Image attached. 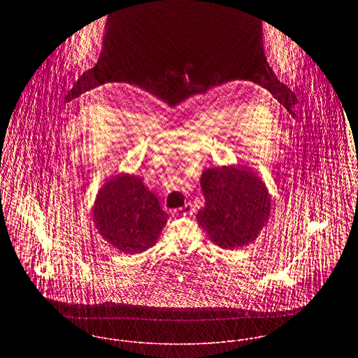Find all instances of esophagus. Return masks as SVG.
Here are the masks:
<instances>
[{"label":"esophagus","mask_w":358,"mask_h":358,"mask_svg":"<svg viewBox=\"0 0 358 358\" xmlns=\"http://www.w3.org/2000/svg\"><path fill=\"white\" fill-rule=\"evenodd\" d=\"M193 210H194L193 205L190 204V203H187L185 206L178 208L175 212H176L178 215H182V216H189V215H192V213H193Z\"/></svg>","instance_id":"34e87169"}]
</instances>
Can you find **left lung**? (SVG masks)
<instances>
[{
  "mask_svg": "<svg viewBox=\"0 0 358 358\" xmlns=\"http://www.w3.org/2000/svg\"><path fill=\"white\" fill-rule=\"evenodd\" d=\"M205 206L197 222L220 248L252 243L270 213V196L251 171L234 166L205 169L201 176Z\"/></svg>",
  "mask_w": 358,
  "mask_h": 358,
  "instance_id": "8db88e82",
  "label": "left lung"
}]
</instances>
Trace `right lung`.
Returning <instances> with one entry per match:
<instances>
[{
    "instance_id": "right-lung-1",
    "label": "right lung",
    "mask_w": 358,
    "mask_h": 358,
    "mask_svg": "<svg viewBox=\"0 0 358 358\" xmlns=\"http://www.w3.org/2000/svg\"><path fill=\"white\" fill-rule=\"evenodd\" d=\"M166 219L157 196L138 176L117 175L110 179L94 206V222L101 236L129 255L152 248Z\"/></svg>"
}]
</instances>
